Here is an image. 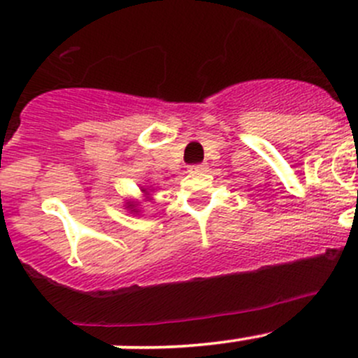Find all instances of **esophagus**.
Here are the masks:
<instances>
[{
    "label": "esophagus",
    "instance_id": "esophagus-1",
    "mask_svg": "<svg viewBox=\"0 0 358 358\" xmlns=\"http://www.w3.org/2000/svg\"><path fill=\"white\" fill-rule=\"evenodd\" d=\"M204 169H206V164H192L189 168V171L190 173H201V171H204Z\"/></svg>",
    "mask_w": 358,
    "mask_h": 358
}]
</instances>
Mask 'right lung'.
<instances>
[{"label":"right lung","mask_w":358,"mask_h":358,"mask_svg":"<svg viewBox=\"0 0 358 358\" xmlns=\"http://www.w3.org/2000/svg\"><path fill=\"white\" fill-rule=\"evenodd\" d=\"M140 190H141V194H143V197H145L143 201H150L152 199V194H150L152 189H150V187L141 185ZM124 206H126V210L129 211V213H133V215H140L141 213V210H140L141 203L138 199H126Z\"/></svg>","instance_id":"obj_1"}]
</instances>
